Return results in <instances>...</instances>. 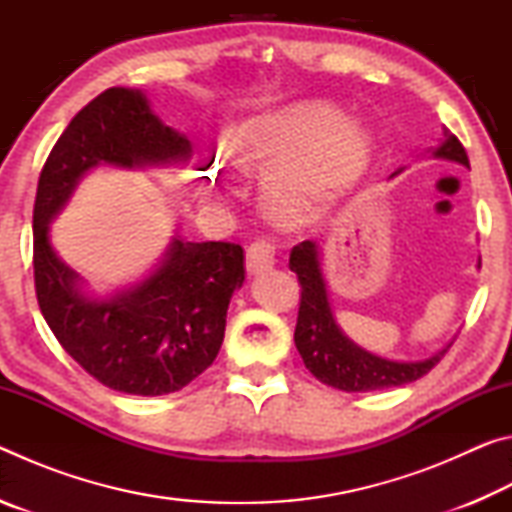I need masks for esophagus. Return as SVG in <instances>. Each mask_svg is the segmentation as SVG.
<instances>
[{"label":"esophagus","instance_id":"1","mask_svg":"<svg viewBox=\"0 0 512 512\" xmlns=\"http://www.w3.org/2000/svg\"><path fill=\"white\" fill-rule=\"evenodd\" d=\"M275 264V244L268 239H257L246 250V271L250 275H259L273 268Z\"/></svg>","mask_w":512,"mask_h":512}]
</instances>
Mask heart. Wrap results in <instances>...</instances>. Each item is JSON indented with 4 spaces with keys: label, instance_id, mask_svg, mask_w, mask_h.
Returning a JSON list of instances; mask_svg holds the SVG:
<instances>
[{
    "label": "heart",
    "instance_id": "1",
    "mask_svg": "<svg viewBox=\"0 0 512 512\" xmlns=\"http://www.w3.org/2000/svg\"><path fill=\"white\" fill-rule=\"evenodd\" d=\"M223 151L262 178L264 203L277 221L298 225L316 219L359 183L375 142L334 101L300 99L239 121L225 135ZM210 178H216V164Z\"/></svg>",
    "mask_w": 512,
    "mask_h": 512
}]
</instances>
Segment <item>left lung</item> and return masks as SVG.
I'll return each instance as SVG.
<instances>
[{"label": "left lung", "mask_w": 512, "mask_h": 512, "mask_svg": "<svg viewBox=\"0 0 512 512\" xmlns=\"http://www.w3.org/2000/svg\"><path fill=\"white\" fill-rule=\"evenodd\" d=\"M433 158L452 160L470 169V160L463 144L447 131H443V140L431 149ZM404 171L397 169L393 176ZM289 268L298 275L302 287L298 325L293 341L300 352L302 361L311 375L323 384L339 388L345 393H366V391H384L411 384L420 379L443 359L447 348L422 361H393L379 354L363 350L345 336L334 318L332 305H329V291L320 264V246L316 241H302L291 250Z\"/></svg>", "instance_id": "obj_1"}]
</instances>
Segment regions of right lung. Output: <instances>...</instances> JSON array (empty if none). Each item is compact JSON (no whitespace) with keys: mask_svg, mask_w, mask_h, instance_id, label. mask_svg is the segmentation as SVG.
<instances>
[{"mask_svg":"<svg viewBox=\"0 0 512 512\" xmlns=\"http://www.w3.org/2000/svg\"><path fill=\"white\" fill-rule=\"evenodd\" d=\"M189 155L187 137L162 124L142 90L110 88L69 121L40 173L33 205L38 305L69 357L112 391L176 393L212 366L230 298L244 284V250L176 235L144 280L97 298L56 255L49 223L99 164L173 167Z\"/></svg>","mask_w":512,"mask_h":512,"instance_id":"add662e5","label":"right lung"}]
</instances>
